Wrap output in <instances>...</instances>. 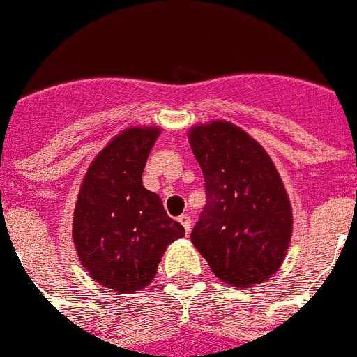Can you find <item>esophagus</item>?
Returning <instances> with one entry per match:
<instances>
[{"mask_svg": "<svg viewBox=\"0 0 357 357\" xmlns=\"http://www.w3.org/2000/svg\"><path fill=\"white\" fill-rule=\"evenodd\" d=\"M178 222H181L182 226H184L185 233H189V231H191V217H189L188 213H182V215L178 217Z\"/></svg>", "mask_w": 357, "mask_h": 357, "instance_id": "obj_1", "label": "esophagus"}]
</instances>
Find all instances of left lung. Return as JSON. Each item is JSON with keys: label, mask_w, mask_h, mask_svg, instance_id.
Instances as JSON below:
<instances>
[{"label": "left lung", "mask_w": 357, "mask_h": 357, "mask_svg": "<svg viewBox=\"0 0 357 357\" xmlns=\"http://www.w3.org/2000/svg\"><path fill=\"white\" fill-rule=\"evenodd\" d=\"M188 135L206 191L192 245L222 282L263 284L284 263L293 236L282 178L263 145L233 122L196 124Z\"/></svg>", "instance_id": "obj_1"}]
</instances>
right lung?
I'll return each instance as SVG.
<instances>
[{
    "label": "right lung",
    "instance_id": "right-lung-1",
    "mask_svg": "<svg viewBox=\"0 0 357 357\" xmlns=\"http://www.w3.org/2000/svg\"><path fill=\"white\" fill-rule=\"evenodd\" d=\"M159 133V126H133L115 135L87 168L75 203L71 236L80 264L115 293L147 287L169 243L185 235L142 182Z\"/></svg>",
    "mask_w": 357,
    "mask_h": 357
}]
</instances>
